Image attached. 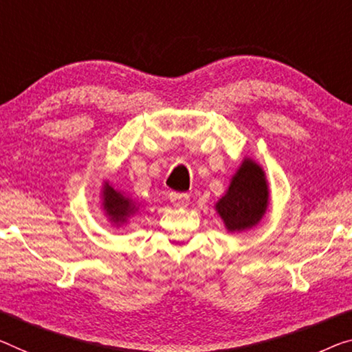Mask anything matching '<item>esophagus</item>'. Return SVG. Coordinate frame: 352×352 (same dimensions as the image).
<instances>
[{
	"label": "esophagus",
	"instance_id": "1",
	"mask_svg": "<svg viewBox=\"0 0 352 352\" xmlns=\"http://www.w3.org/2000/svg\"><path fill=\"white\" fill-rule=\"evenodd\" d=\"M188 195L187 193H179V192H171L170 193V201L173 203V206L176 208H186L188 204Z\"/></svg>",
	"mask_w": 352,
	"mask_h": 352
}]
</instances>
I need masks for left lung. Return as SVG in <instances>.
Returning a JSON list of instances; mask_svg holds the SVG:
<instances>
[{
	"label": "left lung",
	"instance_id": "obj_1",
	"mask_svg": "<svg viewBox=\"0 0 352 352\" xmlns=\"http://www.w3.org/2000/svg\"><path fill=\"white\" fill-rule=\"evenodd\" d=\"M269 204L266 175L255 160L244 159L231 177L226 193L215 203V210L226 230L241 232L256 226L264 217Z\"/></svg>",
	"mask_w": 352,
	"mask_h": 352
}]
</instances>
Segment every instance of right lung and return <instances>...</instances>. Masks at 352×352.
Instances as JSON below:
<instances>
[{
	"label": "right lung",
	"mask_w": 352,
	"mask_h": 352,
	"mask_svg": "<svg viewBox=\"0 0 352 352\" xmlns=\"http://www.w3.org/2000/svg\"><path fill=\"white\" fill-rule=\"evenodd\" d=\"M102 206H104L107 217L116 226L126 223L138 210V204L132 198H129L122 192L115 190L108 182L102 187Z\"/></svg>",
	"instance_id": "1"
}]
</instances>
